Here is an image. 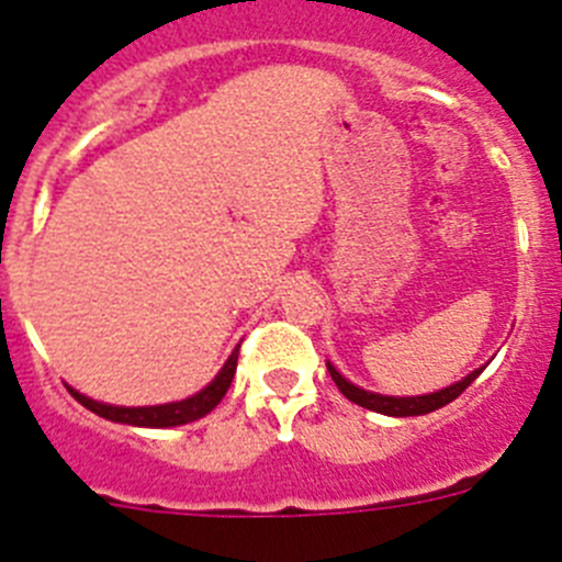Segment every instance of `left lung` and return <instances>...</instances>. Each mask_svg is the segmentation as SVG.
Returning <instances> with one entry per match:
<instances>
[{"label":"left lung","instance_id":"8db88e82","mask_svg":"<svg viewBox=\"0 0 562 562\" xmlns=\"http://www.w3.org/2000/svg\"><path fill=\"white\" fill-rule=\"evenodd\" d=\"M326 369H329L331 380H335V385L340 389V394L346 396V400L355 402V405H360V408L376 411V414H385V416H422V414H430V411H439L441 405H448V402H453L456 396H461V391H464L467 385H470V382H473L475 376L486 369V366L470 371L464 380L453 382V385H448V389L434 391V394H419V396L376 394V391H366V389H360V385H355V382L346 380V376H342L329 360H326Z\"/></svg>","mask_w":562,"mask_h":562}]
</instances>
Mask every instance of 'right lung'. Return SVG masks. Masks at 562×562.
Here are the masks:
<instances>
[{"instance_id":"add662e5","label":"right lung","mask_w":562,"mask_h":562,"mask_svg":"<svg viewBox=\"0 0 562 562\" xmlns=\"http://www.w3.org/2000/svg\"><path fill=\"white\" fill-rule=\"evenodd\" d=\"M236 360H238V346L227 362L220 369V374L207 382L205 389L196 391L193 396L180 402H166V405H143V408H126V405H109V402H98L92 396L81 394V391L69 389V394L81 402L83 408L92 414L103 416L109 422H121V425H134V428H177V425H188V422L202 419L211 414L222 402V396L231 389L233 374H236Z\"/></svg>"}]
</instances>
